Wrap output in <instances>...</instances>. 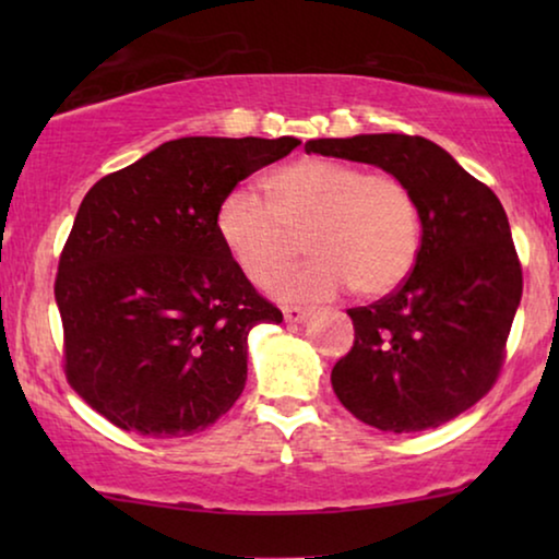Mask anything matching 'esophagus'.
Segmentation results:
<instances>
[{"mask_svg":"<svg viewBox=\"0 0 559 559\" xmlns=\"http://www.w3.org/2000/svg\"><path fill=\"white\" fill-rule=\"evenodd\" d=\"M282 316H285L287 323H302V320L310 318V308H300V305H285V308H282Z\"/></svg>","mask_w":559,"mask_h":559,"instance_id":"34e87169","label":"esophagus"}]
</instances>
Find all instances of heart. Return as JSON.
Returning <instances> with one entry per match:
<instances>
[{
	"mask_svg": "<svg viewBox=\"0 0 559 559\" xmlns=\"http://www.w3.org/2000/svg\"><path fill=\"white\" fill-rule=\"evenodd\" d=\"M270 203L231 190L216 211L218 239L257 287H270L301 253L305 235L319 257L280 281L285 300H325L354 287L381 297L409 277L419 251V211L392 173L305 157L266 178Z\"/></svg>",
	"mask_w": 559,
	"mask_h": 559,
	"instance_id": "heart-1",
	"label": "heart"
}]
</instances>
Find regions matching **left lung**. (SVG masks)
Instances as JSON below:
<instances>
[{"mask_svg": "<svg viewBox=\"0 0 559 559\" xmlns=\"http://www.w3.org/2000/svg\"><path fill=\"white\" fill-rule=\"evenodd\" d=\"M305 152L392 173L415 195V270L366 308H350L354 348L333 366L343 407L384 432L450 423L496 384L522 300L507 211L445 150L409 134L310 140Z\"/></svg>", "mask_w": 559, "mask_h": 559, "instance_id": "left-lung-1", "label": "left lung"}]
</instances>
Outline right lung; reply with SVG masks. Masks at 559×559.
<instances>
[{
	"label": "right lung",
	"mask_w": 559,
	"mask_h": 559,
	"mask_svg": "<svg viewBox=\"0 0 559 559\" xmlns=\"http://www.w3.org/2000/svg\"><path fill=\"white\" fill-rule=\"evenodd\" d=\"M297 144L180 136L83 198L56 277L63 369L111 425L186 438L241 396L247 335L282 312L228 257L216 211Z\"/></svg>",
	"instance_id": "add662e5"
}]
</instances>
